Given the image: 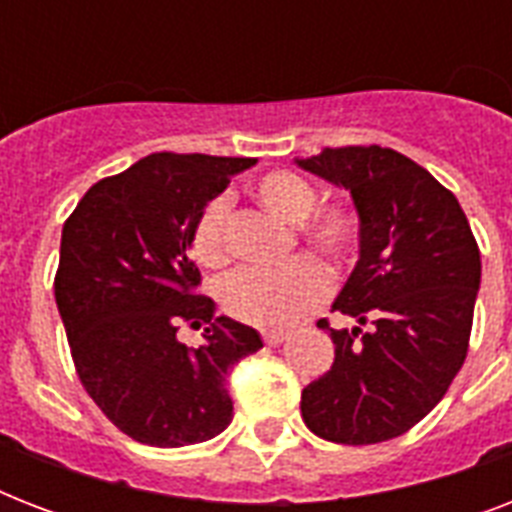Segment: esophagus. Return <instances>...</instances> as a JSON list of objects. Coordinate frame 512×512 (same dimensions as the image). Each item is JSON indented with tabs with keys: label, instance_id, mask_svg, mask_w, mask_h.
Listing matches in <instances>:
<instances>
[{
	"label": "esophagus",
	"instance_id": "obj_1",
	"mask_svg": "<svg viewBox=\"0 0 512 512\" xmlns=\"http://www.w3.org/2000/svg\"><path fill=\"white\" fill-rule=\"evenodd\" d=\"M287 337L289 332H263V342L268 345V348H276V345H281Z\"/></svg>",
	"mask_w": 512,
	"mask_h": 512
}]
</instances>
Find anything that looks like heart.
I'll use <instances>...</instances> for the list:
<instances>
[{"label": "heart", "mask_w": 512, "mask_h": 512, "mask_svg": "<svg viewBox=\"0 0 512 512\" xmlns=\"http://www.w3.org/2000/svg\"><path fill=\"white\" fill-rule=\"evenodd\" d=\"M252 196L263 209L289 225H300V239L329 260H342L358 236L356 209L340 201L321 204L319 193L295 172H268L252 185ZM228 209L223 199H212L196 217L191 231V252L201 265L215 268L228 260L225 239ZM329 295V273L311 257H297L279 271L231 273L220 284V308L236 321L260 329H284L295 324Z\"/></svg>", "instance_id": "1"}]
</instances>
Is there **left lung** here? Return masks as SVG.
Listing matches in <instances>:
<instances>
[{
    "instance_id": "obj_1",
    "label": "left lung",
    "mask_w": 512,
    "mask_h": 512,
    "mask_svg": "<svg viewBox=\"0 0 512 512\" xmlns=\"http://www.w3.org/2000/svg\"><path fill=\"white\" fill-rule=\"evenodd\" d=\"M297 164L350 191L361 220V257L332 305L358 327L321 321L335 361L303 390V420L335 444L404 436L468 356L481 287L468 217L449 188L393 148H324Z\"/></svg>"
}]
</instances>
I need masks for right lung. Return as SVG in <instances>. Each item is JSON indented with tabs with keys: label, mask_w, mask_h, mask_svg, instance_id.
Instances as JSON below:
<instances>
[{
	"label": "right lung",
	"mask_w": 512,
	"mask_h": 512,
	"mask_svg": "<svg viewBox=\"0 0 512 512\" xmlns=\"http://www.w3.org/2000/svg\"><path fill=\"white\" fill-rule=\"evenodd\" d=\"M255 159L151 154L84 193L60 236L55 303L79 380L100 412L148 446L215 438L233 420L225 380L263 348L252 327L215 316L188 257L207 201ZM207 323L205 345L176 340Z\"/></svg>",
	"instance_id": "add662e5"
}]
</instances>
